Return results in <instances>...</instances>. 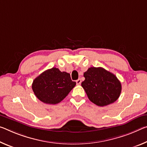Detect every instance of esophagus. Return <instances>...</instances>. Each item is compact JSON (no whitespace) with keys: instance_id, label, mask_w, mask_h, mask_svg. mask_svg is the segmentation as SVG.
<instances>
[{"instance_id":"1","label":"esophagus","mask_w":147,"mask_h":147,"mask_svg":"<svg viewBox=\"0 0 147 147\" xmlns=\"http://www.w3.org/2000/svg\"><path fill=\"white\" fill-rule=\"evenodd\" d=\"M81 82H82V81H81V80L80 78L79 79H78L77 80H76V84L77 85H79V84H81Z\"/></svg>"}]
</instances>
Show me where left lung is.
Segmentation results:
<instances>
[{"label":"left lung","instance_id":"left-lung-1","mask_svg":"<svg viewBox=\"0 0 147 147\" xmlns=\"http://www.w3.org/2000/svg\"><path fill=\"white\" fill-rule=\"evenodd\" d=\"M81 84L88 99L97 106L113 103L120 97L122 86L115 74L102 67H90Z\"/></svg>","mask_w":147,"mask_h":147}]
</instances>
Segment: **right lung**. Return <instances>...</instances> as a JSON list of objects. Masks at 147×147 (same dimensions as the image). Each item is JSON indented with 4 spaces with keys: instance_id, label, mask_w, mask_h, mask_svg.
Here are the masks:
<instances>
[{
    "instance_id": "obj_1",
    "label": "right lung",
    "mask_w": 147,
    "mask_h": 147,
    "mask_svg": "<svg viewBox=\"0 0 147 147\" xmlns=\"http://www.w3.org/2000/svg\"><path fill=\"white\" fill-rule=\"evenodd\" d=\"M76 82L72 81L71 75L53 67L41 73L34 79L32 89L40 101L46 104L55 105L65 99Z\"/></svg>"
}]
</instances>
